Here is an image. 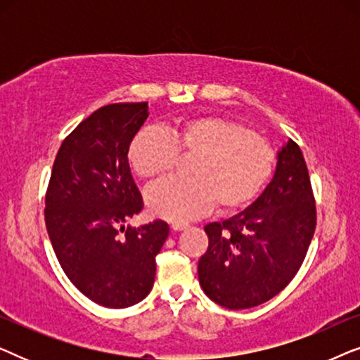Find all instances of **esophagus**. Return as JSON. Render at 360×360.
Segmentation results:
<instances>
[{"label":"esophagus","instance_id":"obj_1","mask_svg":"<svg viewBox=\"0 0 360 360\" xmlns=\"http://www.w3.org/2000/svg\"><path fill=\"white\" fill-rule=\"evenodd\" d=\"M186 228H188V224H185V223H174V224H172V231H175V233H180V231H184Z\"/></svg>","mask_w":360,"mask_h":360}]
</instances>
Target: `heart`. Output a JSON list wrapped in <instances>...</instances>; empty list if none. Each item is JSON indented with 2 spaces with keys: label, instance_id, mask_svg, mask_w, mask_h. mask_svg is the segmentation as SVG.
Here are the masks:
<instances>
[{
  "label": "heart",
  "instance_id": "heart-1",
  "mask_svg": "<svg viewBox=\"0 0 360 360\" xmlns=\"http://www.w3.org/2000/svg\"><path fill=\"white\" fill-rule=\"evenodd\" d=\"M176 152L195 155L191 179H165L146 191L152 214L169 221H190L208 213L249 205L260 193L275 167L274 147L248 126L219 116H196L172 127L169 134L137 132L127 159L141 179H155L174 169Z\"/></svg>",
  "mask_w": 360,
  "mask_h": 360
}]
</instances>
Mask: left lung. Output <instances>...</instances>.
Listing matches in <instances>:
<instances>
[{
  "mask_svg": "<svg viewBox=\"0 0 360 360\" xmlns=\"http://www.w3.org/2000/svg\"><path fill=\"white\" fill-rule=\"evenodd\" d=\"M275 159L272 179L252 205L205 226L210 245L198 262L200 285L224 308H254L282 292L313 239L316 210L302 149L288 139Z\"/></svg>",
  "mask_w": 360,
  "mask_h": 360,
  "instance_id": "obj_1",
  "label": "left lung"
}]
</instances>
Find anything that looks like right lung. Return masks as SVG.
Here are the masks:
<instances>
[{"label":"right lung","mask_w":360,"mask_h":360,"mask_svg":"<svg viewBox=\"0 0 360 360\" xmlns=\"http://www.w3.org/2000/svg\"><path fill=\"white\" fill-rule=\"evenodd\" d=\"M147 103H115L62 142L46 195V226L63 272L101 307L127 308L150 293L165 221L124 226L142 210L127 152L149 116Z\"/></svg>","instance_id":"right-lung-1"}]
</instances>
